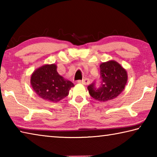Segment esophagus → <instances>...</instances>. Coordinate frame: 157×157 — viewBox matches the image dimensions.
Segmentation results:
<instances>
[{"label": "esophagus", "mask_w": 157, "mask_h": 157, "mask_svg": "<svg viewBox=\"0 0 157 157\" xmlns=\"http://www.w3.org/2000/svg\"><path fill=\"white\" fill-rule=\"evenodd\" d=\"M78 83H80V84H82L84 85H86V84H89L90 83V80L88 78H84L82 79V80H78Z\"/></svg>", "instance_id": "34e87169"}]
</instances>
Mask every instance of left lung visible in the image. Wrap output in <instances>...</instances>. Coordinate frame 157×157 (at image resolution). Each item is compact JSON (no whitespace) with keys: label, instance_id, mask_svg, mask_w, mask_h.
<instances>
[{"label":"left lung","instance_id":"8db88e82","mask_svg":"<svg viewBox=\"0 0 157 157\" xmlns=\"http://www.w3.org/2000/svg\"><path fill=\"white\" fill-rule=\"evenodd\" d=\"M100 68V86L97 88L94 82L87 87L89 94L100 102L114 99L120 95L127 82V73L124 68L116 61L102 63Z\"/></svg>","mask_w":157,"mask_h":157}]
</instances>
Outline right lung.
<instances>
[{"label":"right lung","instance_id":"add662e5","mask_svg":"<svg viewBox=\"0 0 157 157\" xmlns=\"http://www.w3.org/2000/svg\"><path fill=\"white\" fill-rule=\"evenodd\" d=\"M30 83L36 94L43 99L57 102L68 95L74 86L73 82L61 76L55 63L46 64L37 68L32 74Z\"/></svg>","mask_w":157,"mask_h":157}]
</instances>
